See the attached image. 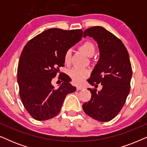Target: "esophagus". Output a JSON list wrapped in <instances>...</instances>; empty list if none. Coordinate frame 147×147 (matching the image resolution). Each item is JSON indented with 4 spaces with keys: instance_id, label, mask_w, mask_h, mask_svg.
<instances>
[{
    "instance_id": "34e87169",
    "label": "esophagus",
    "mask_w": 147,
    "mask_h": 147,
    "mask_svg": "<svg viewBox=\"0 0 147 147\" xmlns=\"http://www.w3.org/2000/svg\"><path fill=\"white\" fill-rule=\"evenodd\" d=\"M84 87H82V86H78L77 87H76V89L77 90H83L84 89Z\"/></svg>"
}]
</instances>
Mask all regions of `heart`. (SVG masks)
<instances>
[{
	"mask_svg": "<svg viewBox=\"0 0 147 147\" xmlns=\"http://www.w3.org/2000/svg\"><path fill=\"white\" fill-rule=\"evenodd\" d=\"M80 49L81 51L84 52L88 57H93L95 54L96 48L95 46L92 42L86 41L80 45ZM71 50L67 49L63 55V61L65 64H69L71 61ZM69 75L71 78L72 81L74 83L78 84L81 82L84 78H86L89 75V71L85 69H81V68L74 67L69 70Z\"/></svg>",
	"mask_w": 147,
	"mask_h": 147,
	"instance_id": "b5f03b06",
	"label": "heart"
}]
</instances>
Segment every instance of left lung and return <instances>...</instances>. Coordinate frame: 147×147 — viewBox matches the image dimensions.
<instances>
[{
    "mask_svg": "<svg viewBox=\"0 0 147 147\" xmlns=\"http://www.w3.org/2000/svg\"><path fill=\"white\" fill-rule=\"evenodd\" d=\"M86 36L97 42L100 51L99 60L88 81L92 86L101 84L102 89L97 92L88 88L91 99L82 107L94 119L110 121L121 110L130 92L132 74L129 55L121 40L104 27H90L84 31V37Z\"/></svg>",
    "mask_w": 147,
    "mask_h": 147,
    "instance_id": "left-lung-1",
    "label": "left lung"
}]
</instances>
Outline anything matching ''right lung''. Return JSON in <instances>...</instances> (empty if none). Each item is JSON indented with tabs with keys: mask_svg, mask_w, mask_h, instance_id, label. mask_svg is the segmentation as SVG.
<instances>
[{
	"mask_svg": "<svg viewBox=\"0 0 147 147\" xmlns=\"http://www.w3.org/2000/svg\"><path fill=\"white\" fill-rule=\"evenodd\" d=\"M82 29L66 31L49 29L28 41L21 54L17 70V82L22 103L34 119L42 121L57 116L65 96L75 92L67 76L58 88L51 80L64 66L63 55L79 42Z\"/></svg>",
	"mask_w": 147,
	"mask_h": 147,
	"instance_id": "1",
	"label": "right lung"
}]
</instances>
